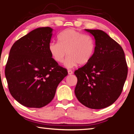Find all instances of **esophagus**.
<instances>
[{
    "mask_svg": "<svg viewBox=\"0 0 134 134\" xmlns=\"http://www.w3.org/2000/svg\"><path fill=\"white\" fill-rule=\"evenodd\" d=\"M68 74H69V75H71V74H73V71H72L71 70H68Z\"/></svg>",
    "mask_w": 134,
    "mask_h": 134,
    "instance_id": "34e87169",
    "label": "esophagus"
}]
</instances>
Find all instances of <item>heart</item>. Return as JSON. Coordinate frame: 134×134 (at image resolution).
<instances>
[{
  "label": "heart",
  "mask_w": 134,
  "mask_h": 134,
  "mask_svg": "<svg viewBox=\"0 0 134 134\" xmlns=\"http://www.w3.org/2000/svg\"><path fill=\"white\" fill-rule=\"evenodd\" d=\"M58 43L49 44L48 51L52 58L57 63H62L67 55L65 66L71 68L79 64L85 65L92 58L94 50L93 38L74 29H67L58 35Z\"/></svg>",
  "instance_id": "heart-1"
}]
</instances>
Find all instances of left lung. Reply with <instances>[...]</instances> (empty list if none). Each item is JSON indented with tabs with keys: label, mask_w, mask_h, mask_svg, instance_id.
Listing matches in <instances>:
<instances>
[{
	"label": "left lung",
	"mask_w": 134,
	"mask_h": 134,
	"mask_svg": "<svg viewBox=\"0 0 134 134\" xmlns=\"http://www.w3.org/2000/svg\"><path fill=\"white\" fill-rule=\"evenodd\" d=\"M95 40L90 62L74 71L78 100L87 108L100 109L112 105L121 95L128 74L125 53L118 43L105 32L85 29Z\"/></svg>",
	"instance_id": "obj_1"
}]
</instances>
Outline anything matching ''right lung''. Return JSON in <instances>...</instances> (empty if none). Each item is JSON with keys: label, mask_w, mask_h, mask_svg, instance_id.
<instances>
[{"label": "right lung", "mask_w": 134, "mask_h": 134, "mask_svg": "<svg viewBox=\"0 0 134 134\" xmlns=\"http://www.w3.org/2000/svg\"><path fill=\"white\" fill-rule=\"evenodd\" d=\"M53 29L41 27L13 44L5 67L9 90L16 100L28 108H40L51 102L67 70L51 57L48 45Z\"/></svg>", "instance_id": "right-lung-1"}]
</instances>
